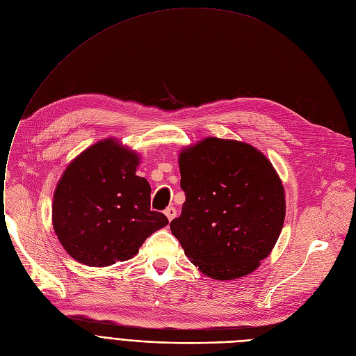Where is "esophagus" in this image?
I'll return each instance as SVG.
<instances>
[{
  "mask_svg": "<svg viewBox=\"0 0 356 356\" xmlns=\"http://www.w3.org/2000/svg\"><path fill=\"white\" fill-rule=\"evenodd\" d=\"M165 215H167V218L170 221H172L174 218L177 216V209L174 208V207H168L167 209H165Z\"/></svg>",
  "mask_w": 356,
  "mask_h": 356,
  "instance_id": "esophagus-1",
  "label": "esophagus"
}]
</instances>
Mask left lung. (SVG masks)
Wrapping results in <instances>:
<instances>
[{
	"mask_svg": "<svg viewBox=\"0 0 356 356\" xmlns=\"http://www.w3.org/2000/svg\"><path fill=\"white\" fill-rule=\"evenodd\" d=\"M182 212L170 228L205 275H248L277 243L285 220L278 174L254 147L207 138L179 155Z\"/></svg>",
	"mask_w": 356,
	"mask_h": 356,
	"instance_id": "left-lung-1",
	"label": "left lung"
}]
</instances>
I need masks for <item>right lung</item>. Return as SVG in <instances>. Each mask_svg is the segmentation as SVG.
<instances>
[{
    "label": "right lung",
    "instance_id": "1",
    "mask_svg": "<svg viewBox=\"0 0 356 356\" xmlns=\"http://www.w3.org/2000/svg\"><path fill=\"white\" fill-rule=\"evenodd\" d=\"M138 156L114 140L101 141L65 170L52 204V224L65 251L90 266L131 259L168 224L151 211V186L135 175Z\"/></svg>",
    "mask_w": 356,
    "mask_h": 356
}]
</instances>
